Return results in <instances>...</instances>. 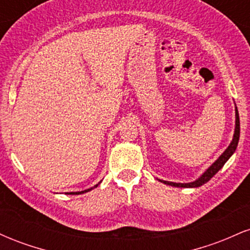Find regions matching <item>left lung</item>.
I'll list each match as a JSON object with an SVG mask.
<instances>
[{
	"mask_svg": "<svg viewBox=\"0 0 250 250\" xmlns=\"http://www.w3.org/2000/svg\"><path fill=\"white\" fill-rule=\"evenodd\" d=\"M239 140H240V117H239L237 108L235 107V130H234V136H233V140H231L230 145H229L228 148H227L226 150L220 155L219 159H217L216 161H215L213 165H211L210 167L205 171V173L201 175L199 179L193 181V182H188V183H176V182H170V181H163V180H159V181H161V182L165 183V185L171 186V187H179V188H197L200 187V186L205 185V183H207L208 181L210 180L211 177H213L214 175L223 167V166H225V163L230 159L231 155H233L235 153V150H236Z\"/></svg>",
	"mask_w": 250,
	"mask_h": 250,
	"instance_id": "obj_1",
	"label": "left lung"
}]
</instances>
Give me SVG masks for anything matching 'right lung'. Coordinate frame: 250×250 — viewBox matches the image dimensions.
Returning <instances> with one entry per match:
<instances>
[{
    "mask_svg": "<svg viewBox=\"0 0 250 250\" xmlns=\"http://www.w3.org/2000/svg\"><path fill=\"white\" fill-rule=\"evenodd\" d=\"M101 182H102V181H100V182L97 183V185L94 186V187H91V188H89V189H85V190H82V191H71V193H65V194H68V195H80V194H84V193H88V191H90L91 189L96 188L97 186H99L100 183H101Z\"/></svg>",
    "mask_w": 250,
    "mask_h": 250,
    "instance_id": "add662e5",
    "label": "right lung"
}]
</instances>
